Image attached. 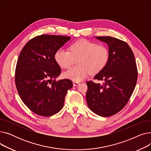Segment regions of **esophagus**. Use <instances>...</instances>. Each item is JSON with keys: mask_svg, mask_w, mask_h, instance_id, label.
Wrapping results in <instances>:
<instances>
[{"mask_svg": "<svg viewBox=\"0 0 151 151\" xmlns=\"http://www.w3.org/2000/svg\"><path fill=\"white\" fill-rule=\"evenodd\" d=\"M73 86H78L79 84H80V82H78V81H73Z\"/></svg>", "mask_w": 151, "mask_h": 151, "instance_id": "esophagus-1", "label": "esophagus"}]
</instances>
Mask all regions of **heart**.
Returning <instances> with one entry per match:
<instances>
[{
	"label": "heart",
	"instance_id": "1",
	"mask_svg": "<svg viewBox=\"0 0 151 151\" xmlns=\"http://www.w3.org/2000/svg\"><path fill=\"white\" fill-rule=\"evenodd\" d=\"M109 58L108 47L104 44L80 39L71 43L70 51L59 48L54 54V59L62 68L68 69L77 60L78 65L63 73L65 78L80 81L90 73H99L107 65Z\"/></svg>",
	"mask_w": 151,
	"mask_h": 151
}]
</instances>
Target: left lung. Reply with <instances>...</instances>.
Listing matches in <instances>:
<instances>
[{"label":"left lung","instance_id":"obj_1","mask_svg":"<svg viewBox=\"0 0 151 151\" xmlns=\"http://www.w3.org/2000/svg\"><path fill=\"white\" fill-rule=\"evenodd\" d=\"M108 45L109 58L106 66L94 76L102 85L87 81L86 98L90 109L102 117L121 111L130 99L138 78L133 52L126 42L111 37H97Z\"/></svg>","mask_w":151,"mask_h":151}]
</instances>
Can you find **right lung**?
<instances>
[{
    "mask_svg": "<svg viewBox=\"0 0 151 151\" xmlns=\"http://www.w3.org/2000/svg\"><path fill=\"white\" fill-rule=\"evenodd\" d=\"M70 37L41 35L29 40L19 55L15 84L22 101L37 115L49 117L62 109L73 83L68 79L55 81L61 72L54 54Z\"/></svg>",
    "mask_w": 151,
    "mask_h": 151,
    "instance_id": "add662e5",
    "label": "right lung"
}]
</instances>
